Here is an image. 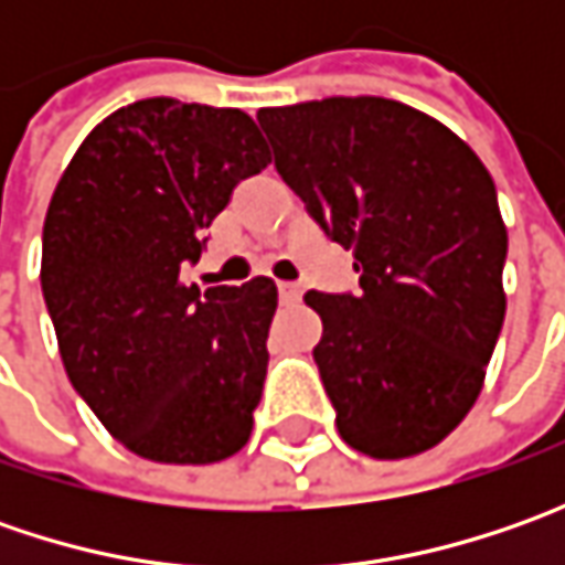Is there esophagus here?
<instances>
[{"label":"esophagus","mask_w":565,"mask_h":565,"mask_svg":"<svg viewBox=\"0 0 565 565\" xmlns=\"http://www.w3.org/2000/svg\"><path fill=\"white\" fill-rule=\"evenodd\" d=\"M301 298V286L298 282H279V301L282 305H295Z\"/></svg>","instance_id":"34e87169"}]
</instances>
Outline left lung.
<instances>
[{"label":"left lung","instance_id":"obj_1","mask_svg":"<svg viewBox=\"0 0 565 565\" xmlns=\"http://www.w3.org/2000/svg\"><path fill=\"white\" fill-rule=\"evenodd\" d=\"M282 182L355 254L359 292H308L339 437L374 459L437 446L475 405L503 330L507 226L462 138L383 97L257 113Z\"/></svg>","mask_w":565,"mask_h":565}]
</instances>
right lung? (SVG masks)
<instances>
[{
	"label": "right lung",
	"mask_w": 565,
	"mask_h": 565,
	"mask_svg": "<svg viewBox=\"0 0 565 565\" xmlns=\"http://www.w3.org/2000/svg\"><path fill=\"white\" fill-rule=\"evenodd\" d=\"M267 163L242 109L150 97L99 121L53 191L40 286L65 374L150 462L210 466L248 444L276 286L257 276L201 295L182 267Z\"/></svg>",
	"instance_id": "obj_1"
}]
</instances>
